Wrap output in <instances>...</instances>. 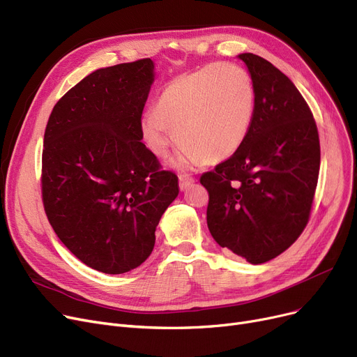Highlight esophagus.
<instances>
[{
  "label": "esophagus",
  "mask_w": 357,
  "mask_h": 357,
  "mask_svg": "<svg viewBox=\"0 0 357 357\" xmlns=\"http://www.w3.org/2000/svg\"><path fill=\"white\" fill-rule=\"evenodd\" d=\"M194 182H195L194 178H190V176H186V175H181V176H179V190H181L182 192L186 191V190L190 188V186L194 185Z\"/></svg>",
  "instance_id": "34e87169"
}]
</instances>
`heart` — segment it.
<instances>
[{
	"label": "heart",
	"instance_id": "obj_1",
	"mask_svg": "<svg viewBox=\"0 0 357 357\" xmlns=\"http://www.w3.org/2000/svg\"><path fill=\"white\" fill-rule=\"evenodd\" d=\"M255 107V85L245 68L210 63L169 82L156 108L143 112L140 133L158 158L167 156L176 137L181 149L174 165L192 169L233 156L249 135Z\"/></svg>",
	"mask_w": 357,
	"mask_h": 357
}]
</instances>
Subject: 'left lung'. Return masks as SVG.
Masks as SVG:
<instances>
[{"instance_id": "obj_1", "label": "left lung", "mask_w": 357, "mask_h": 357, "mask_svg": "<svg viewBox=\"0 0 357 357\" xmlns=\"http://www.w3.org/2000/svg\"><path fill=\"white\" fill-rule=\"evenodd\" d=\"M255 85L249 135L237 152L204 174L208 230L221 248L265 264L305 229L320 172V140L305 100L266 59L240 53Z\"/></svg>"}]
</instances>
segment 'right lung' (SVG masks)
<instances>
[{
  "instance_id": "obj_1",
  "label": "right lung",
  "mask_w": 357,
  "mask_h": 357,
  "mask_svg": "<svg viewBox=\"0 0 357 357\" xmlns=\"http://www.w3.org/2000/svg\"><path fill=\"white\" fill-rule=\"evenodd\" d=\"M155 75L152 59L97 69L56 102L46 126V215L63 245L102 273L143 264L179 194L176 175L160 171L142 143V112Z\"/></svg>"
}]
</instances>
